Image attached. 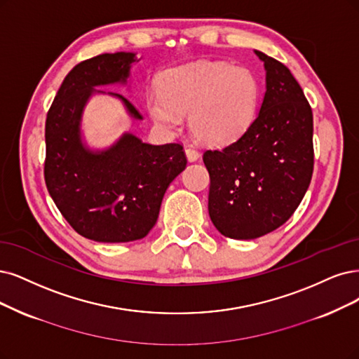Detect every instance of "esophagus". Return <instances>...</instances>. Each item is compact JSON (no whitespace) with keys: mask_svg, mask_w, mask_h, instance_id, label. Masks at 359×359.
Returning a JSON list of instances; mask_svg holds the SVG:
<instances>
[{"mask_svg":"<svg viewBox=\"0 0 359 359\" xmlns=\"http://www.w3.org/2000/svg\"><path fill=\"white\" fill-rule=\"evenodd\" d=\"M184 152H187V158H188L189 163H195L196 159L200 158V152H198L194 148H187V149H184Z\"/></svg>","mask_w":359,"mask_h":359,"instance_id":"1","label":"esophagus"}]
</instances>
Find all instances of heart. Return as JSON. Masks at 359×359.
<instances>
[{"mask_svg":"<svg viewBox=\"0 0 359 359\" xmlns=\"http://www.w3.org/2000/svg\"><path fill=\"white\" fill-rule=\"evenodd\" d=\"M259 99V79L250 69L203 60L168 71L146 106L165 130H176L182 115L189 114L196 140L224 146L243 137L255 123Z\"/></svg>","mask_w":359,"mask_h":359,"instance_id":"b5f03b06","label":"heart"}]
</instances>
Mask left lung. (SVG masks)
I'll list each match as a JSON object with an SVG mask.
<instances>
[{"mask_svg":"<svg viewBox=\"0 0 359 359\" xmlns=\"http://www.w3.org/2000/svg\"><path fill=\"white\" fill-rule=\"evenodd\" d=\"M266 91L255 123L226 148L205 151L208 213L233 240H255L284 224L306 194L313 171V116L290 69L255 51Z\"/></svg>","mask_w":359,"mask_h":359,"instance_id":"1","label":"left lung"}]
</instances>
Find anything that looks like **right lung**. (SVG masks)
I'll list each match as a JSON object with an SVG mask.
<instances>
[{"label":"right lung","mask_w":359,"mask_h":359,"mask_svg":"<svg viewBox=\"0 0 359 359\" xmlns=\"http://www.w3.org/2000/svg\"><path fill=\"white\" fill-rule=\"evenodd\" d=\"M136 53H104L78 63L65 76L46 121L44 179L62 216L84 238L97 243L142 240L156 223L170 183L187 167L179 143L149 144L124 133L112 146L93 151L81 121L100 86L127 84ZM128 115L142 119L124 96Z\"/></svg>","instance_id":"1"}]
</instances>
